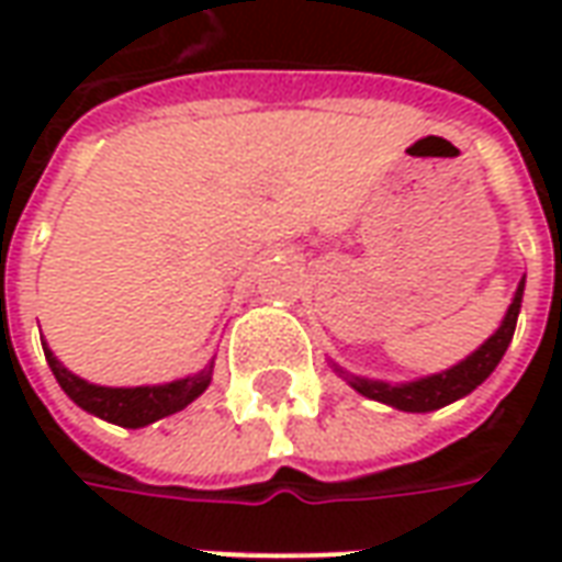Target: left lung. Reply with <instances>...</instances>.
Here are the masks:
<instances>
[{
	"mask_svg": "<svg viewBox=\"0 0 562 562\" xmlns=\"http://www.w3.org/2000/svg\"><path fill=\"white\" fill-rule=\"evenodd\" d=\"M520 297H524V280H520L518 292H515V301L508 306L506 318H503V325H499V330H496L494 337L484 342V346H479L467 361H460L458 367H451L446 373L418 379V382H406V385H385V382H370V379L352 376L349 379L352 389L358 391V394L370 397V401L397 406L403 413H434L439 406H448V403L467 397L472 389H479L484 379L494 373V367L499 364V358L506 355L508 342H512V334H515V325H518Z\"/></svg>",
	"mask_w": 562,
	"mask_h": 562,
	"instance_id": "left-lung-1",
	"label": "left lung"
}]
</instances>
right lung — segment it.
<instances>
[{
  "label": "right lung",
  "instance_id": "obj_1",
  "mask_svg": "<svg viewBox=\"0 0 562 562\" xmlns=\"http://www.w3.org/2000/svg\"><path fill=\"white\" fill-rule=\"evenodd\" d=\"M44 346V340H42ZM44 358L54 370L56 382L63 385L71 401L78 403L80 409L99 415L104 422L120 424V427H147V424L159 422L165 415L180 413L183 406L195 401L198 394H204L213 376V367L201 370L195 376L177 379L168 385H144V389H104V385H90L75 373H68L66 367L59 364L50 349H44Z\"/></svg>",
  "mask_w": 562,
  "mask_h": 562
}]
</instances>
